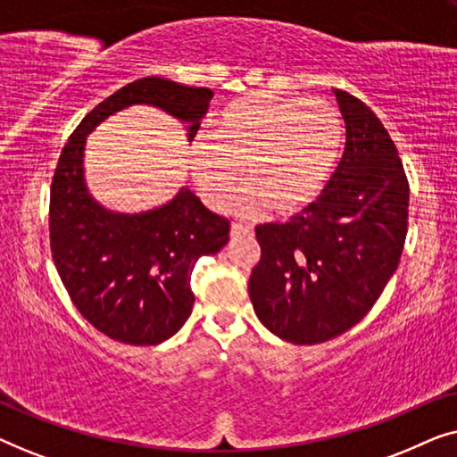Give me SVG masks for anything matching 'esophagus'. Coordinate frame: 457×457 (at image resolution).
Returning <instances> with one entry per match:
<instances>
[{
    "label": "esophagus",
    "instance_id": "1",
    "mask_svg": "<svg viewBox=\"0 0 457 457\" xmlns=\"http://www.w3.org/2000/svg\"><path fill=\"white\" fill-rule=\"evenodd\" d=\"M249 233H252V228L245 227V224H239V222L230 224V237H243V235H249Z\"/></svg>",
    "mask_w": 457,
    "mask_h": 457
}]
</instances>
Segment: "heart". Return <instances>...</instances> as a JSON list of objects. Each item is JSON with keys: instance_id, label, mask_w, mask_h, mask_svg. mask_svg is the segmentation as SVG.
Masks as SVG:
<instances>
[{"instance_id": "heart-1", "label": "heart", "mask_w": 457, "mask_h": 457, "mask_svg": "<svg viewBox=\"0 0 457 457\" xmlns=\"http://www.w3.org/2000/svg\"><path fill=\"white\" fill-rule=\"evenodd\" d=\"M345 127L341 112L324 99L249 96L216 118L210 141L191 147V172L210 208L230 204L237 216H255L268 205L295 214L320 195L339 162Z\"/></svg>"}]
</instances>
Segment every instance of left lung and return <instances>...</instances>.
Segmentation results:
<instances>
[{
  "label": "left lung",
  "mask_w": 457,
  "mask_h": 457,
  "mask_svg": "<svg viewBox=\"0 0 457 457\" xmlns=\"http://www.w3.org/2000/svg\"><path fill=\"white\" fill-rule=\"evenodd\" d=\"M333 93L347 143L327 189L289 222L255 228L262 258L249 297L260 322L295 345L358 324L395 274L408 233L410 187L395 143L364 102Z\"/></svg>",
  "instance_id": "obj_1"
}]
</instances>
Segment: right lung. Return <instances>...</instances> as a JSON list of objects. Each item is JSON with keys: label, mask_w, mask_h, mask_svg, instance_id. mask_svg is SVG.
<instances>
[{"label": "right lung", "mask_w": 457, "mask_h": 457, "mask_svg": "<svg viewBox=\"0 0 457 457\" xmlns=\"http://www.w3.org/2000/svg\"><path fill=\"white\" fill-rule=\"evenodd\" d=\"M210 99L204 87L160 77L133 80L96 105L62 149L49 197L54 264L77 310L110 339L158 345L179 333L195 302L193 266L227 245L230 224L189 187L158 208L108 210L87 187V137L116 112L154 105L185 122L193 141Z\"/></svg>", "instance_id": "add662e5"}]
</instances>
